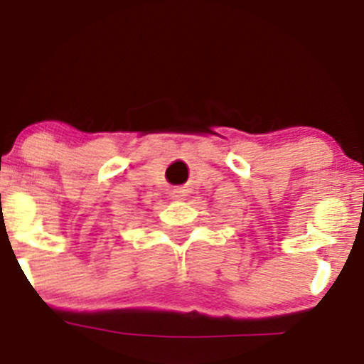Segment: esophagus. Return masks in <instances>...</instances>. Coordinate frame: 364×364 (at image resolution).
Wrapping results in <instances>:
<instances>
[{"instance_id": "34e87169", "label": "esophagus", "mask_w": 364, "mask_h": 364, "mask_svg": "<svg viewBox=\"0 0 364 364\" xmlns=\"http://www.w3.org/2000/svg\"><path fill=\"white\" fill-rule=\"evenodd\" d=\"M186 190H183V188H176V190H173V198L174 200H185L186 198Z\"/></svg>"}]
</instances>
